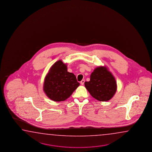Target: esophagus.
I'll return each mask as SVG.
<instances>
[{"mask_svg": "<svg viewBox=\"0 0 152 152\" xmlns=\"http://www.w3.org/2000/svg\"><path fill=\"white\" fill-rule=\"evenodd\" d=\"M84 83H85V80H82L81 81L80 83L82 85H83Z\"/></svg>", "mask_w": 152, "mask_h": 152, "instance_id": "34e87169", "label": "esophagus"}]
</instances>
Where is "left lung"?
<instances>
[{
	"mask_svg": "<svg viewBox=\"0 0 152 152\" xmlns=\"http://www.w3.org/2000/svg\"><path fill=\"white\" fill-rule=\"evenodd\" d=\"M85 86L94 98L100 101H107L113 98L117 85L115 77L106 66H99L93 72L89 81Z\"/></svg>",
	"mask_w": 152,
	"mask_h": 152,
	"instance_id": "obj_1",
	"label": "left lung"
}]
</instances>
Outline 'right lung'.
Here are the masks:
<instances>
[{
    "mask_svg": "<svg viewBox=\"0 0 152 152\" xmlns=\"http://www.w3.org/2000/svg\"><path fill=\"white\" fill-rule=\"evenodd\" d=\"M79 85L75 75L67 72L66 64L60 60L51 66L45 77L43 90L51 100L59 102L69 98Z\"/></svg>",
    "mask_w": 152,
    "mask_h": 152,
    "instance_id": "right-lung-1",
    "label": "right lung"
}]
</instances>
